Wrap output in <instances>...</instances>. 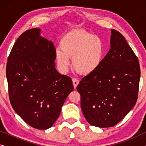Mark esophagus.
Instances as JSON below:
<instances>
[{
    "instance_id": "1",
    "label": "esophagus",
    "mask_w": 146,
    "mask_h": 146,
    "mask_svg": "<svg viewBox=\"0 0 146 146\" xmlns=\"http://www.w3.org/2000/svg\"><path fill=\"white\" fill-rule=\"evenodd\" d=\"M72 82H73V85L74 88H76L78 84H79V80L77 78H73L72 79Z\"/></svg>"
}]
</instances>
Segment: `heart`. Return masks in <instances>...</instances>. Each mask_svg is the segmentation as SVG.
I'll return each instance as SVG.
<instances>
[{
    "instance_id": "b5f03b06",
    "label": "heart",
    "mask_w": 146,
    "mask_h": 146,
    "mask_svg": "<svg viewBox=\"0 0 146 146\" xmlns=\"http://www.w3.org/2000/svg\"><path fill=\"white\" fill-rule=\"evenodd\" d=\"M60 49L56 51V58L62 71H67L72 58L73 67L83 75L94 73L104 58V45L99 37L82 30L66 33L60 42Z\"/></svg>"
}]
</instances>
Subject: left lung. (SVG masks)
Segmentation results:
<instances>
[{
  "label": "left lung",
  "instance_id": "8db88e82",
  "mask_svg": "<svg viewBox=\"0 0 146 146\" xmlns=\"http://www.w3.org/2000/svg\"><path fill=\"white\" fill-rule=\"evenodd\" d=\"M111 48L101 66L77 86L81 108L88 122L113 127L133 108L138 97L139 60L123 36L111 30Z\"/></svg>",
  "mask_w": 146,
  "mask_h": 146
}]
</instances>
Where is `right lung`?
Wrapping results in <instances>:
<instances>
[{
	"mask_svg": "<svg viewBox=\"0 0 146 146\" xmlns=\"http://www.w3.org/2000/svg\"><path fill=\"white\" fill-rule=\"evenodd\" d=\"M40 32L28 30L18 38L8 58L6 75L15 112L34 128L46 129L59 117L74 86L70 77L56 70L54 46Z\"/></svg>",
	"mask_w": 146,
	"mask_h": 146,
	"instance_id": "1",
	"label": "right lung"
}]
</instances>
